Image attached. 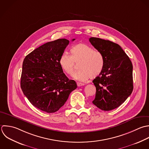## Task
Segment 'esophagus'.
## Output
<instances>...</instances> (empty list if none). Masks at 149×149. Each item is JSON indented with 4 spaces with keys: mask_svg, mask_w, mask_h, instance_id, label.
I'll return each instance as SVG.
<instances>
[{
    "mask_svg": "<svg viewBox=\"0 0 149 149\" xmlns=\"http://www.w3.org/2000/svg\"><path fill=\"white\" fill-rule=\"evenodd\" d=\"M84 85H85V84H84V83L77 82V86H79V87H80V86H84Z\"/></svg>",
    "mask_w": 149,
    "mask_h": 149,
    "instance_id": "34e87169",
    "label": "esophagus"
}]
</instances>
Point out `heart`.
Wrapping results in <instances>:
<instances>
[{
  "mask_svg": "<svg viewBox=\"0 0 149 149\" xmlns=\"http://www.w3.org/2000/svg\"><path fill=\"white\" fill-rule=\"evenodd\" d=\"M71 56L63 54L59 59L60 65L63 71L71 75L75 68V63H79V70L74 73L72 78L77 81H85L89 78H95L103 70L104 58L102 53L97 50L84 43L73 46L70 49Z\"/></svg>",
  "mask_w": 149,
  "mask_h": 149,
  "instance_id": "b5f03b06",
  "label": "heart"
}]
</instances>
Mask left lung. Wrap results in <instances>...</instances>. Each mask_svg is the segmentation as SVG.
Here are the masks:
<instances>
[{
  "label": "left lung",
  "mask_w": 149,
  "mask_h": 149,
  "mask_svg": "<svg viewBox=\"0 0 149 149\" xmlns=\"http://www.w3.org/2000/svg\"><path fill=\"white\" fill-rule=\"evenodd\" d=\"M89 42L104 58L103 70L93 81L96 92L92 103L102 110H112L121 105L132 92V64L119 45L94 37Z\"/></svg>",
  "instance_id": "obj_1"
}]
</instances>
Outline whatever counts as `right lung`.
I'll use <instances>...</instances> for the list:
<instances>
[{
  "mask_svg": "<svg viewBox=\"0 0 149 149\" xmlns=\"http://www.w3.org/2000/svg\"><path fill=\"white\" fill-rule=\"evenodd\" d=\"M69 42L58 39L46 43L28 54L23 61L21 89L29 102L43 111H58L77 88L75 81L69 80L59 64Z\"/></svg>",
  "mask_w": 149,
  "mask_h": 149,
  "instance_id": "1",
  "label": "right lung"
}]
</instances>
